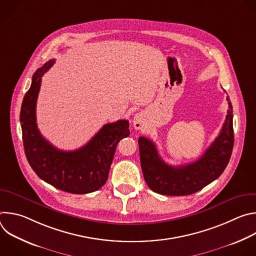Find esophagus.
<instances>
[{
  "label": "esophagus",
  "mask_w": 256,
  "mask_h": 256,
  "mask_svg": "<svg viewBox=\"0 0 256 256\" xmlns=\"http://www.w3.org/2000/svg\"><path fill=\"white\" fill-rule=\"evenodd\" d=\"M132 122H134V128L136 130H142L144 126V120H142V118L140 116V114H136Z\"/></svg>",
  "instance_id": "34e87169"
}]
</instances>
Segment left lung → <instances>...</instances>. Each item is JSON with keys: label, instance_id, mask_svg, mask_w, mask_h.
<instances>
[{"label": "left lung", "instance_id": "1", "mask_svg": "<svg viewBox=\"0 0 256 256\" xmlns=\"http://www.w3.org/2000/svg\"><path fill=\"white\" fill-rule=\"evenodd\" d=\"M229 109L223 128L214 142L196 161L181 166L165 163L156 144L149 138H138L140 166L144 181L155 192L165 196L192 194L220 176L227 167L234 146L233 107L227 97Z\"/></svg>", "mask_w": 256, "mask_h": 256}]
</instances>
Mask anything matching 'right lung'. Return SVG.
I'll return each instance as SVG.
<instances>
[{"instance_id": "obj_1", "label": "right lung", "mask_w": 256, "mask_h": 256, "mask_svg": "<svg viewBox=\"0 0 256 256\" xmlns=\"http://www.w3.org/2000/svg\"><path fill=\"white\" fill-rule=\"evenodd\" d=\"M54 64L48 60L34 72L20 112L24 151L29 165L40 178L62 192L85 194L98 190L108 178L118 142L130 136L128 120L106 124L82 148L62 151L46 140L36 124V101L42 77Z\"/></svg>"}]
</instances>
